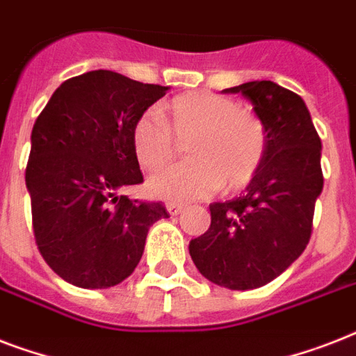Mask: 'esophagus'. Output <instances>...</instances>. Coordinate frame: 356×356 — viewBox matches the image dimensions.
Returning <instances> with one entry per match:
<instances>
[{"instance_id": "34e87169", "label": "esophagus", "mask_w": 356, "mask_h": 356, "mask_svg": "<svg viewBox=\"0 0 356 356\" xmlns=\"http://www.w3.org/2000/svg\"><path fill=\"white\" fill-rule=\"evenodd\" d=\"M166 209H168V212L172 214V216H177V214H181V212L184 211V205H183V203H175V201H170V203H166Z\"/></svg>"}]
</instances>
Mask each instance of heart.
Listing matches in <instances>:
<instances>
[{"label": "heart", "mask_w": 356, "mask_h": 356, "mask_svg": "<svg viewBox=\"0 0 356 356\" xmlns=\"http://www.w3.org/2000/svg\"><path fill=\"white\" fill-rule=\"evenodd\" d=\"M168 120L151 108L131 131L136 161L145 170L164 166L175 153V138L192 136V161L168 166L149 179V190L166 200H194L225 188L238 190L254 177L266 155V127L248 108L211 92L177 96L166 108ZM174 133L172 134L171 131Z\"/></svg>", "instance_id": "1"}]
</instances>
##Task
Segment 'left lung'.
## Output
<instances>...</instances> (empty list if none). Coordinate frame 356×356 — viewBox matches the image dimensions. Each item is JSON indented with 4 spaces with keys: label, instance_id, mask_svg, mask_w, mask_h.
<instances>
[{
    "label": "left lung",
    "instance_id": "8db88e82",
    "mask_svg": "<svg viewBox=\"0 0 356 356\" xmlns=\"http://www.w3.org/2000/svg\"><path fill=\"white\" fill-rule=\"evenodd\" d=\"M253 103L266 127V155L240 197L212 203L211 227L190 242L203 277L231 290H253L303 253L323 190L321 140L305 102L273 81L227 88Z\"/></svg>",
    "mask_w": 356,
    "mask_h": 356
}]
</instances>
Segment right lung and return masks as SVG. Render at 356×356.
Returning <instances> with one entry per match:
<instances>
[{"instance_id": "right-lung-1", "label": "right lung", "mask_w": 356, "mask_h": 356, "mask_svg": "<svg viewBox=\"0 0 356 356\" xmlns=\"http://www.w3.org/2000/svg\"><path fill=\"white\" fill-rule=\"evenodd\" d=\"M166 92L94 70L64 81L36 118L25 170L33 233L47 266L74 286L127 279L149 227L168 218L162 203L118 195L144 181L131 131Z\"/></svg>"}]
</instances>
